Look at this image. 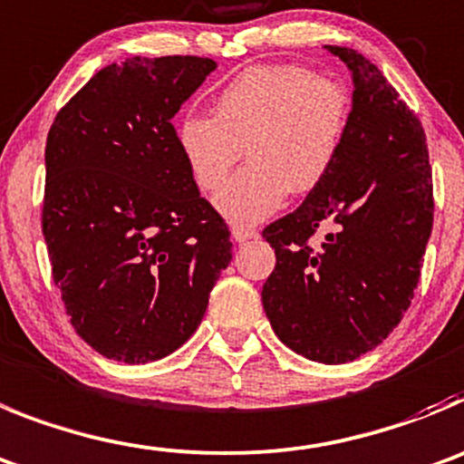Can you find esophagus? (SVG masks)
I'll use <instances>...</instances> for the list:
<instances>
[{
  "label": "esophagus",
  "instance_id": "esophagus-1",
  "mask_svg": "<svg viewBox=\"0 0 464 464\" xmlns=\"http://www.w3.org/2000/svg\"><path fill=\"white\" fill-rule=\"evenodd\" d=\"M232 237H235V241L244 244V241L255 239V237H257V232H255L253 227H244V225H237V227H232Z\"/></svg>",
  "mask_w": 464,
  "mask_h": 464
}]
</instances>
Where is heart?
<instances>
[{
  "label": "heart",
  "instance_id": "1",
  "mask_svg": "<svg viewBox=\"0 0 464 464\" xmlns=\"http://www.w3.org/2000/svg\"><path fill=\"white\" fill-rule=\"evenodd\" d=\"M352 93L296 63L250 66L216 96L214 117L188 112L177 144L202 190H218L243 149L249 168L225 183L216 209L248 225L280 209L290 188L310 193L329 177L347 140Z\"/></svg>",
  "mask_w": 464,
  "mask_h": 464
}]
</instances>
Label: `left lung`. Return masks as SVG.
<instances>
[{
    "label": "left lung",
    "instance_id": "8db88e82",
    "mask_svg": "<svg viewBox=\"0 0 464 464\" xmlns=\"http://www.w3.org/2000/svg\"><path fill=\"white\" fill-rule=\"evenodd\" d=\"M326 50L354 80L350 130L329 177L262 232L276 250L262 304L296 354L347 363L375 350L410 308L435 199L419 117L363 54ZM320 227L330 232L313 249Z\"/></svg>",
    "mask_w": 464,
    "mask_h": 464
}]
</instances>
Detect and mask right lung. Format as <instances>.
<instances>
[{"mask_svg": "<svg viewBox=\"0 0 464 464\" xmlns=\"http://www.w3.org/2000/svg\"><path fill=\"white\" fill-rule=\"evenodd\" d=\"M209 57H129L101 68L45 142L44 237L80 338L105 359L149 363L195 334L229 229L199 195L172 117Z\"/></svg>", "mask_w": 464, "mask_h": 464, "instance_id": "right-lung-1", "label": "right lung"}]
</instances>
